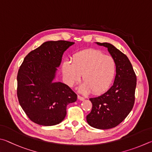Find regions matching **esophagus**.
Returning <instances> with one entry per match:
<instances>
[{
  "label": "esophagus",
  "instance_id": "esophagus-1",
  "mask_svg": "<svg viewBox=\"0 0 152 152\" xmlns=\"http://www.w3.org/2000/svg\"><path fill=\"white\" fill-rule=\"evenodd\" d=\"M77 98H78V99H79V100H80V101H83V100L85 99V98H84V97L80 96V95H78V96H77Z\"/></svg>",
  "mask_w": 152,
  "mask_h": 152
}]
</instances>
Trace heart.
<instances>
[{"mask_svg":"<svg viewBox=\"0 0 152 152\" xmlns=\"http://www.w3.org/2000/svg\"><path fill=\"white\" fill-rule=\"evenodd\" d=\"M63 74L69 86L85 81L79 87L83 94L91 91L101 94L107 91L115 77L116 63L113 57L105 55L100 50L89 49L73 56V62L65 61L62 66Z\"/></svg>","mask_w":152,"mask_h":152,"instance_id":"1","label":"heart"}]
</instances>
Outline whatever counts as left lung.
<instances>
[{
	"label": "left lung",
	"mask_w": 152,
	"mask_h": 152,
	"mask_svg": "<svg viewBox=\"0 0 152 152\" xmlns=\"http://www.w3.org/2000/svg\"><path fill=\"white\" fill-rule=\"evenodd\" d=\"M107 49L116 63V75L113 86L99 96L90 98L91 113L87 115L90 126L99 129L115 127L132 111L135 102L136 75L126 55L108 42H96Z\"/></svg>",
	"instance_id": "left-lung-1"
}]
</instances>
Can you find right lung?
<instances>
[{
    "instance_id": "right-lung-1",
    "label": "right lung",
    "mask_w": 152,
    "mask_h": 152,
    "mask_svg": "<svg viewBox=\"0 0 152 152\" xmlns=\"http://www.w3.org/2000/svg\"><path fill=\"white\" fill-rule=\"evenodd\" d=\"M75 42L47 41L24 58L17 75V96L28 118L51 126L65 119L66 105L77 96L66 84L55 81L63 53Z\"/></svg>"
}]
</instances>
